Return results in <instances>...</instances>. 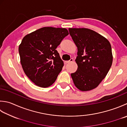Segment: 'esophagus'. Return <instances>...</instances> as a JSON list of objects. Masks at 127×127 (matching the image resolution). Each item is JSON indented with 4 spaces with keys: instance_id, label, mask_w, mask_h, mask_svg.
<instances>
[{
    "instance_id": "esophagus-1",
    "label": "esophagus",
    "mask_w": 127,
    "mask_h": 127,
    "mask_svg": "<svg viewBox=\"0 0 127 127\" xmlns=\"http://www.w3.org/2000/svg\"><path fill=\"white\" fill-rule=\"evenodd\" d=\"M73 59H70V61H65V63L66 64H67V63H70V62H73Z\"/></svg>"
}]
</instances>
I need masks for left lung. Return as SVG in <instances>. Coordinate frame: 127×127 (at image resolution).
Listing matches in <instances>:
<instances>
[{
	"label": "left lung",
	"instance_id": "left-lung-1",
	"mask_svg": "<svg viewBox=\"0 0 127 127\" xmlns=\"http://www.w3.org/2000/svg\"><path fill=\"white\" fill-rule=\"evenodd\" d=\"M69 31L78 48V69L71 74L74 84L80 91L91 90L105 78L112 64L111 44L90 29L69 28Z\"/></svg>",
	"mask_w": 127,
	"mask_h": 127
}]
</instances>
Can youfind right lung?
I'll return each instance as SVG.
<instances>
[{
	"label": "right lung",
	"mask_w": 127,
	"mask_h": 127,
	"mask_svg": "<svg viewBox=\"0 0 127 127\" xmlns=\"http://www.w3.org/2000/svg\"><path fill=\"white\" fill-rule=\"evenodd\" d=\"M68 34L66 29L44 27L22 39L19 47L21 65L37 86L47 88L56 80L64 63L56 49Z\"/></svg>",
	"instance_id": "obj_1"
}]
</instances>
